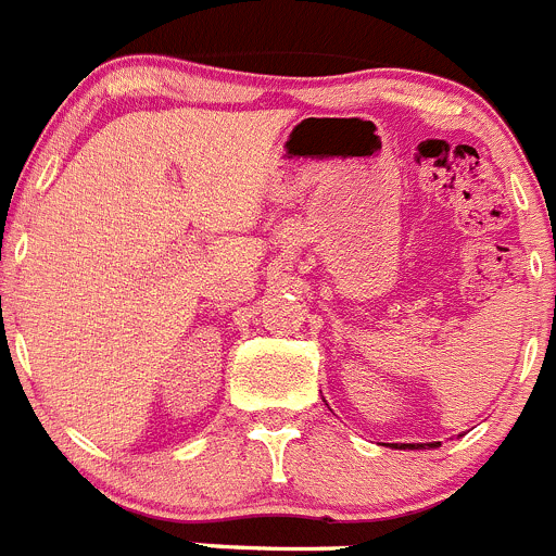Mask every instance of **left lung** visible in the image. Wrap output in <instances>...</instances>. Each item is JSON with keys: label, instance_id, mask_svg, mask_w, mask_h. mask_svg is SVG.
Masks as SVG:
<instances>
[{"label": "left lung", "instance_id": "1", "mask_svg": "<svg viewBox=\"0 0 556 556\" xmlns=\"http://www.w3.org/2000/svg\"><path fill=\"white\" fill-rule=\"evenodd\" d=\"M408 446V448H425V446H430V448H435L438 443H403V448Z\"/></svg>", "mask_w": 556, "mask_h": 556}]
</instances>
